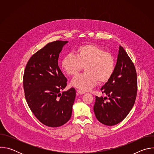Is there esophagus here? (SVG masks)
Instances as JSON below:
<instances>
[{
	"mask_svg": "<svg viewBox=\"0 0 154 154\" xmlns=\"http://www.w3.org/2000/svg\"><path fill=\"white\" fill-rule=\"evenodd\" d=\"M77 93L78 94H83L85 93V92H84V91H81V90H77Z\"/></svg>",
	"mask_w": 154,
	"mask_h": 154,
	"instance_id": "esophagus-1",
	"label": "esophagus"
}]
</instances>
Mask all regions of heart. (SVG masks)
Returning a JSON list of instances; mask_svg holds the SVG:
<instances>
[{
  "label": "heart",
  "instance_id": "obj_1",
  "mask_svg": "<svg viewBox=\"0 0 154 154\" xmlns=\"http://www.w3.org/2000/svg\"><path fill=\"white\" fill-rule=\"evenodd\" d=\"M115 59L109 52L94 44L79 46L75 52L66 55L61 61V68L69 76H74L85 68V72L72 80V86L86 91L94 88L98 81L105 83L112 78L115 69Z\"/></svg>",
  "mask_w": 154,
  "mask_h": 154
}]
</instances>
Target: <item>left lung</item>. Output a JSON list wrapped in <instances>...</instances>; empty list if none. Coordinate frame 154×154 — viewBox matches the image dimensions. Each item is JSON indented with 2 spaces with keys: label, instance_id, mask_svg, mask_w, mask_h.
Returning <instances> with one entry per match:
<instances>
[{
  "label": "left lung",
  "instance_id": "8db88e82",
  "mask_svg": "<svg viewBox=\"0 0 154 154\" xmlns=\"http://www.w3.org/2000/svg\"><path fill=\"white\" fill-rule=\"evenodd\" d=\"M137 88L134 64L120 46L114 73L100 89L108 97L96 96L93 109L97 120L110 126L124 120L135 103Z\"/></svg>",
  "mask_w": 154,
  "mask_h": 154
}]
</instances>
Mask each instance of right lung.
I'll list each match as a JSON object with an SVG mask.
<instances>
[{
	"label": "right lung",
	"mask_w": 154,
	"mask_h": 154,
	"mask_svg": "<svg viewBox=\"0 0 154 154\" xmlns=\"http://www.w3.org/2000/svg\"><path fill=\"white\" fill-rule=\"evenodd\" d=\"M66 41L48 43L29 59L24 70L23 86L31 111L43 124L57 127L71 118L75 90L71 88L60 93L67 79L60 70L58 60Z\"/></svg>",
	"instance_id": "obj_1"
}]
</instances>
